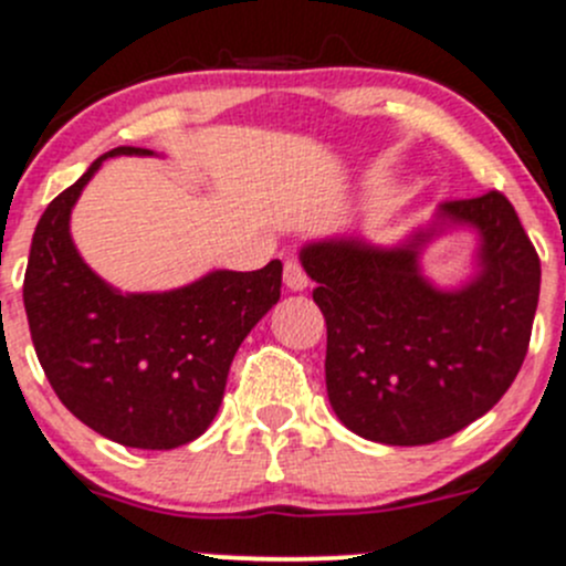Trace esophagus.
<instances>
[{"mask_svg":"<svg viewBox=\"0 0 566 566\" xmlns=\"http://www.w3.org/2000/svg\"><path fill=\"white\" fill-rule=\"evenodd\" d=\"M283 283H285V289H291V291H305L307 289L305 270H302V266L296 264V261H285Z\"/></svg>","mask_w":566,"mask_h":566,"instance_id":"34e87169","label":"esophagus"}]
</instances>
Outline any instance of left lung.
I'll return each mask as SVG.
<instances>
[{
    "label": "left lung",
    "instance_id": "1",
    "mask_svg": "<svg viewBox=\"0 0 566 566\" xmlns=\"http://www.w3.org/2000/svg\"><path fill=\"white\" fill-rule=\"evenodd\" d=\"M480 237L460 290L422 275V250L443 232ZM327 322V396L360 438L427 446L490 412L525 360L539 302V255L501 192L440 203L427 228L382 248L357 233L300 250Z\"/></svg>",
    "mask_w": 566,
    "mask_h": 566
}]
</instances>
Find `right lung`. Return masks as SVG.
<instances>
[{"instance_id": "right-lung-1", "label": "right lung", "mask_w": 566, "mask_h": 566, "mask_svg": "<svg viewBox=\"0 0 566 566\" xmlns=\"http://www.w3.org/2000/svg\"><path fill=\"white\" fill-rule=\"evenodd\" d=\"M109 156L154 150H106L46 206L24 275L27 322L54 394L85 427L128 449H178L214 421L233 355L281 300L283 264L143 294L101 281L71 239V211Z\"/></svg>"}]
</instances>
